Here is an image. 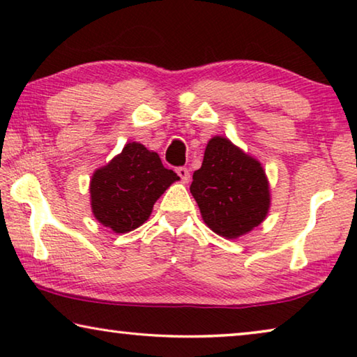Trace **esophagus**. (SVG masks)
Returning a JSON list of instances; mask_svg holds the SVG:
<instances>
[{
    "label": "esophagus",
    "mask_w": 357,
    "mask_h": 357,
    "mask_svg": "<svg viewBox=\"0 0 357 357\" xmlns=\"http://www.w3.org/2000/svg\"><path fill=\"white\" fill-rule=\"evenodd\" d=\"M176 173H178V176L181 178V181H183V183H189V181H190V172H189V168L178 167V168H176Z\"/></svg>",
    "instance_id": "34e87169"
}]
</instances>
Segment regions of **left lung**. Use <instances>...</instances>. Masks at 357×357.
<instances>
[{"mask_svg":"<svg viewBox=\"0 0 357 357\" xmlns=\"http://www.w3.org/2000/svg\"><path fill=\"white\" fill-rule=\"evenodd\" d=\"M190 193L214 233L236 239L268 215L269 183L261 164L225 137H213L200 170L193 173Z\"/></svg>","mask_w":357,"mask_h":357,"instance_id":"obj_1","label":"left lung"}]
</instances>
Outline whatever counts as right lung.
Wrapping results in <instances>:
<instances>
[{
  "label": "right lung",
  "mask_w": 357,
  "mask_h": 357,
  "mask_svg": "<svg viewBox=\"0 0 357 357\" xmlns=\"http://www.w3.org/2000/svg\"><path fill=\"white\" fill-rule=\"evenodd\" d=\"M179 176L157 153L132 142L96 170L89 193L93 214L114 233H128L148 220L154 203Z\"/></svg>",
  "instance_id": "obj_1"
}]
</instances>
